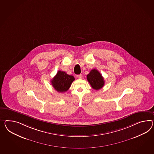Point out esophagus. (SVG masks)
I'll return each mask as SVG.
<instances>
[{
	"label": "esophagus",
	"mask_w": 154,
	"mask_h": 154,
	"mask_svg": "<svg viewBox=\"0 0 154 154\" xmlns=\"http://www.w3.org/2000/svg\"><path fill=\"white\" fill-rule=\"evenodd\" d=\"M76 76H77V78L79 79H82V77H83V76H82V75H81V74H80V75H78Z\"/></svg>",
	"instance_id": "obj_1"
}]
</instances>
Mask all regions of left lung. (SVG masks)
<instances>
[{
	"label": "left lung",
	"mask_w": 154,
	"mask_h": 154,
	"mask_svg": "<svg viewBox=\"0 0 154 154\" xmlns=\"http://www.w3.org/2000/svg\"><path fill=\"white\" fill-rule=\"evenodd\" d=\"M87 77L88 81L95 90L101 89L104 85V78L97 69L91 70Z\"/></svg>",
	"instance_id": "left-lung-1"
}]
</instances>
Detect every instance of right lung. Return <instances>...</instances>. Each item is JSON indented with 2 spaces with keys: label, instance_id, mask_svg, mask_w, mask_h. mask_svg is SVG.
Listing matches in <instances>:
<instances>
[{
  "label": "right lung",
  "instance_id": "right-lung-1",
  "mask_svg": "<svg viewBox=\"0 0 154 154\" xmlns=\"http://www.w3.org/2000/svg\"><path fill=\"white\" fill-rule=\"evenodd\" d=\"M75 78L72 75H68L65 71H58L51 80V84L56 91L60 93L65 92L69 89Z\"/></svg>",
  "mask_w": 154,
  "mask_h": 154
}]
</instances>
